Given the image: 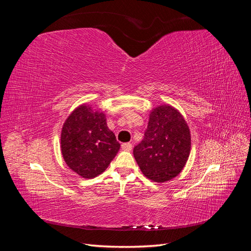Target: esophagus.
Wrapping results in <instances>:
<instances>
[{
	"label": "esophagus",
	"mask_w": 251,
	"mask_h": 251,
	"mask_svg": "<svg viewBox=\"0 0 251 251\" xmlns=\"http://www.w3.org/2000/svg\"><path fill=\"white\" fill-rule=\"evenodd\" d=\"M121 149H123L124 151H130L132 150V143H130V142L123 143V144H121Z\"/></svg>",
	"instance_id": "esophagus-1"
}]
</instances>
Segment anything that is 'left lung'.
<instances>
[{"label":"left lung","mask_w":251,"mask_h":251,"mask_svg":"<svg viewBox=\"0 0 251 251\" xmlns=\"http://www.w3.org/2000/svg\"><path fill=\"white\" fill-rule=\"evenodd\" d=\"M191 153V132L181 113L162 104L151 110L143 140L133 154L142 174L154 182L170 181L181 173Z\"/></svg>","instance_id":"obj_1"}]
</instances>
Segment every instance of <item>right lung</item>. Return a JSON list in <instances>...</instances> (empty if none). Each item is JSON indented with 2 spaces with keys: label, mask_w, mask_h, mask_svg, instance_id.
I'll use <instances>...</instances> for the list:
<instances>
[{
  "label": "right lung",
  "mask_w": 251,
  "mask_h": 251,
  "mask_svg": "<svg viewBox=\"0 0 251 251\" xmlns=\"http://www.w3.org/2000/svg\"><path fill=\"white\" fill-rule=\"evenodd\" d=\"M60 149L66 164L80 177L91 179L107 170L120 144L104 114L81 104L65 121Z\"/></svg>",
  "instance_id": "add662e5"
}]
</instances>
